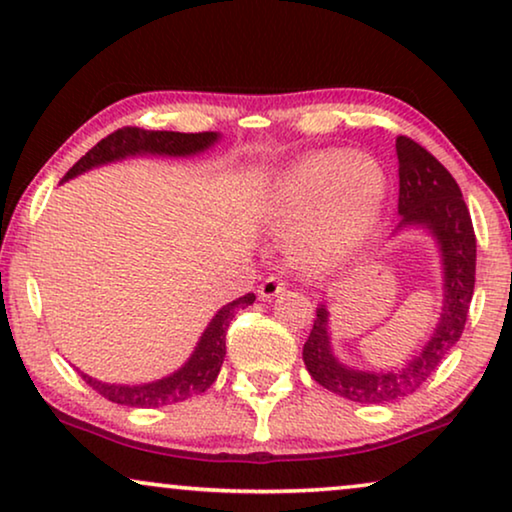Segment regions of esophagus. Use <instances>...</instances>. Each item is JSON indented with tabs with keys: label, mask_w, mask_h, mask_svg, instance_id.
<instances>
[{
	"label": "esophagus",
	"mask_w": 512,
	"mask_h": 512,
	"mask_svg": "<svg viewBox=\"0 0 512 512\" xmlns=\"http://www.w3.org/2000/svg\"><path fill=\"white\" fill-rule=\"evenodd\" d=\"M284 289H286L284 279L277 275H270L261 286H258V296H261L263 300H272L275 296H279Z\"/></svg>",
	"instance_id": "obj_1"
}]
</instances>
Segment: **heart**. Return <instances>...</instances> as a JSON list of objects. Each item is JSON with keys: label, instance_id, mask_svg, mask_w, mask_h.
I'll return each mask as SVG.
<instances>
[{"label": "heart", "instance_id": "obj_1", "mask_svg": "<svg viewBox=\"0 0 512 512\" xmlns=\"http://www.w3.org/2000/svg\"><path fill=\"white\" fill-rule=\"evenodd\" d=\"M389 177L375 158L314 151L279 170L261 195V216L305 268H340L380 233Z\"/></svg>", "mask_w": 512, "mask_h": 512}]
</instances>
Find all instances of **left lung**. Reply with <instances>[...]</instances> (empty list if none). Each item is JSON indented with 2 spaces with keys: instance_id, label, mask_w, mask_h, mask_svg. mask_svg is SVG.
Here are the masks:
<instances>
[{
  "instance_id": "left-lung-1",
  "label": "left lung",
  "mask_w": 512,
  "mask_h": 512,
  "mask_svg": "<svg viewBox=\"0 0 512 512\" xmlns=\"http://www.w3.org/2000/svg\"><path fill=\"white\" fill-rule=\"evenodd\" d=\"M396 156L401 223L391 235L415 228L429 233L436 242L443 307L429 338L403 366L363 370L338 359L333 349L331 307L328 300L317 305V319L303 347L305 368L321 387L356 403H391L422 387L464 333L475 286V233L457 181L429 151L408 137L396 139Z\"/></svg>"
}]
</instances>
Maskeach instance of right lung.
<instances>
[{
    "instance_id": "obj_1",
    "label": "right lung",
    "mask_w": 512,
    "mask_h": 512,
    "mask_svg": "<svg viewBox=\"0 0 512 512\" xmlns=\"http://www.w3.org/2000/svg\"><path fill=\"white\" fill-rule=\"evenodd\" d=\"M219 132H167V130H142V128H123L116 130L114 135L104 137L97 142L72 170L65 174V181L79 177V174L95 170V167L118 163L125 158H193L212 149L219 144ZM256 296L247 293V296L235 298L233 303L223 305L219 312L214 314L205 331H202L200 340L195 342V349L188 356L186 363L174 373L160 377L153 382L142 384H111L102 382L97 377H90L81 373L86 384H90L97 394L109 398L111 403L128 405V408H160V405H170L186 401V398L198 396L202 391L212 387L216 375H219L223 356H226V331L233 321L237 310L254 305Z\"/></svg>"
}]
</instances>
